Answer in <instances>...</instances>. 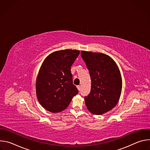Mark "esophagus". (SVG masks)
I'll list each match as a JSON object with an SVG mask.
<instances>
[{"label":"esophagus","instance_id":"obj_1","mask_svg":"<svg viewBox=\"0 0 150 150\" xmlns=\"http://www.w3.org/2000/svg\"><path fill=\"white\" fill-rule=\"evenodd\" d=\"M76 87H77V88H78V90L79 91L81 90V86H80V85H77Z\"/></svg>","mask_w":150,"mask_h":150}]
</instances>
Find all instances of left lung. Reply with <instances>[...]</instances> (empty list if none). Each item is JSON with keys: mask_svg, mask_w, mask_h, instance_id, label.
<instances>
[{"mask_svg": "<svg viewBox=\"0 0 150 150\" xmlns=\"http://www.w3.org/2000/svg\"><path fill=\"white\" fill-rule=\"evenodd\" d=\"M89 70L91 87L85 102L90 112L100 115L111 110L120 98L122 79L118 66L109 56L101 53L81 51Z\"/></svg>", "mask_w": 150, "mask_h": 150, "instance_id": "obj_1", "label": "left lung"}]
</instances>
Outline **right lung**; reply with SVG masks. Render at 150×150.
<instances>
[{
	"label": "right lung",
	"mask_w": 150,
	"mask_h": 150,
	"mask_svg": "<svg viewBox=\"0 0 150 150\" xmlns=\"http://www.w3.org/2000/svg\"><path fill=\"white\" fill-rule=\"evenodd\" d=\"M79 53V50L71 49L56 51L42 62L36 80V95L47 111L64 110L78 93L73 84L71 67Z\"/></svg>",
	"instance_id": "1"
}]
</instances>
